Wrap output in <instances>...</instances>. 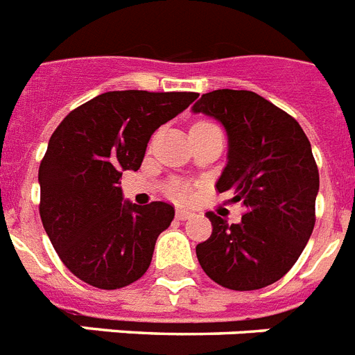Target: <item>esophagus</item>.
<instances>
[{
    "label": "esophagus",
    "instance_id": "obj_1",
    "mask_svg": "<svg viewBox=\"0 0 355 355\" xmlns=\"http://www.w3.org/2000/svg\"><path fill=\"white\" fill-rule=\"evenodd\" d=\"M195 216L193 211H187V209H177V218L178 220H189Z\"/></svg>",
    "mask_w": 355,
    "mask_h": 355
}]
</instances>
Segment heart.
Masks as SVG:
<instances>
[{
	"instance_id": "obj_1",
	"label": "heart",
	"mask_w": 355,
	"mask_h": 355,
	"mask_svg": "<svg viewBox=\"0 0 355 355\" xmlns=\"http://www.w3.org/2000/svg\"><path fill=\"white\" fill-rule=\"evenodd\" d=\"M173 195L177 196V198H186V196H187L186 187H180V186L173 187Z\"/></svg>"
}]
</instances>
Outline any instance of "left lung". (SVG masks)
I'll list each match as a JSON object with an SVG mask.
<instances>
[{
  "instance_id": "obj_1",
  "label": "left lung",
  "mask_w": 355,
  "mask_h": 355,
  "mask_svg": "<svg viewBox=\"0 0 355 355\" xmlns=\"http://www.w3.org/2000/svg\"><path fill=\"white\" fill-rule=\"evenodd\" d=\"M193 112L225 128L229 162L216 189L245 209L240 223L209 211L213 233L196 245V258L222 287H267L293 269L314 229L320 173L311 142L293 115L254 92H209Z\"/></svg>"
}]
</instances>
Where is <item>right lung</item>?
Masks as SVG:
<instances>
[{"instance_id":"right-lung-1","label":"right lung","mask_w":355,"mask_h":355,"mask_svg":"<svg viewBox=\"0 0 355 355\" xmlns=\"http://www.w3.org/2000/svg\"><path fill=\"white\" fill-rule=\"evenodd\" d=\"M198 97L195 92H106L71 110L55 128L40 166V214L67 269L113 291L148 270L155 242L175 209L166 202H122V171L141 168L160 124Z\"/></svg>"}]
</instances>
